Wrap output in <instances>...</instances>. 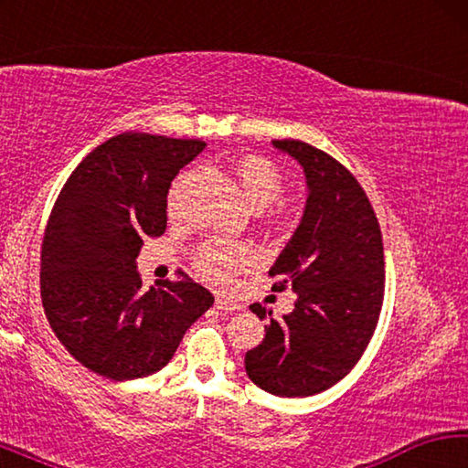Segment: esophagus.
Here are the masks:
<instances>
[{
    "label": "esophagus",
    "mask_w": 468,
    "mask_h": 468,
    "mask_svg": "<svg viewBox=\"0 0 468 468\" xmlns=\"http://www.w3.org/2000/svg\"><path fill=\"white\" fill-rule=\"evenodd\" d=\"M215 305H217V310H223V312H239L241 310L239 303H235V301L227 299V297H217Z\"/></svg>",
    "instance_id": "34e87169"
}]
</instances>
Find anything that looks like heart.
<instances>
[{"mask_svg": "<svg viewBox=\"0 0 468 468\" xmlns=\"http://www.w3.org/2000/svg\"><path fill=\"white\" fill-rule=\"evenodd\" d=\"M237 176L243 186V196L251 208L262 210L266 206L276 202L282 194V176L272 161L266 156L250 154L243 156L237 165ZM187 177H181L169 194V210L177 208L181 189H184ZM256 253L245 243H227V241H208L196 253V266L206 279L227 281L235 272L243 271L253 264Z\"/></svg>", "mask_w": 468, "mask_h": 468, "instance_id": "obj_1", "label": "heart"}]
</instances>
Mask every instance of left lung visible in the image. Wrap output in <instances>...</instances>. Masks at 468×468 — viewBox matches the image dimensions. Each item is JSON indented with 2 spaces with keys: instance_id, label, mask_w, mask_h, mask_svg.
<instances>
[{
  "instance_id": "obj_1",
  "label": "left lung",
  "mask_w": 468,
  "mask_h": 468,
  "mask_svg": "<svg viewBox=\"0 0 468 468\" xmlns=\"http://www.w3.org/2000/svg\"><path fill=\"white\" fill-rule=\"evenodd\" d=\"M303 167L307 202L287 248L276 258L274 287L297 292L295 310L271 318L266 336L245 353L253 384L274 396H312L351 371L378 326L384 301V245L376 212L353 173L301 140H272Z\"/></svg>"
}]
</instances>
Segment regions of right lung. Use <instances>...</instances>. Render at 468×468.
<instances>
[{
	"mask_svg": "<svg viewBox=\"0 0 468 468\" xmlns=\"http://www.w3.org/2000/svg\"><path fill=\"white\" fill-rule=\"evenodd\" d=\"M202 140L125 132L72 171L47 220L41 297L55 336L109 379L163 369L186 330L215 303L192 279L142 289L136 258L167 229V194Z\"/></svg>",
	"mask_w": 468,
	"mask_h": 468,
	"instance_id": "obj_1",
	"label": "right lung"
}]
</instances>
